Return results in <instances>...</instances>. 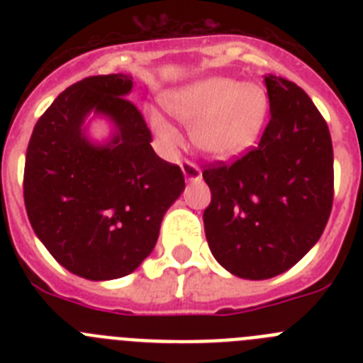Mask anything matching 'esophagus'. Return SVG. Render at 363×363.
<instances>
[{
    "label": "esophagus",
    "mask_w": 363,
    "mask_h": 363,
    "mask_svg": "<svg viewBox=\"0 0 363 363\" xmlns=\"http://www.w3.org/2000/svg\"><path fill=\"white\" fill-rule=\"evenodd\" d=\"M182 171H184L185 179H189V182H198V179H201V169L198 167V163L191 162V160H184L182 162Z\"/></svg>",
    "instance_id": "1"
}]
</instances>
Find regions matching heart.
Masks as SVG:
<instances>
[{
    "instance_id": "obj_1",
    "label": "heart",
    "mask_w": 363,
    "mask_h": 363,
    "mask_svg": "<svg viewBox=\"0 0 363 363\" xmlns=\"http://www.w3.org/2000/svg\"><path fill=\"white\" fill-rule=\"evenodd\" d=\"M165 105L191 129L192 140L201 150L229 158L256 140L267 116L269 98L255 83L211 78L172 92ZM150 125L163 143L178 142L176 129L158 112L150 114Z\"/></svg>"
}]
</instances>
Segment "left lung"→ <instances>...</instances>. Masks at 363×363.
Segmentation results:
<instances>
[{"label": "left lung", "instance_id": "8db88e82", "mask_svg": "<svg viewBox=\"0 0 363 363\" xmlns=\"http://www.w3.org/2000/svg\"><path fill=\"white\" fill-rule=\"evenodd\" d=\"M265 85L271 118L258 145L203 169L211 252L249 280L298 264L322 236L335 198L333 142L323 116L296 83L267 76Z\"/></svg>", "mask_w": 363, "mask_h": 363}]
</instances>
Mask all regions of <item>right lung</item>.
I'll use <instances>...</instances> for the list:
<instances>
[{"mask_svg":"<svg viewBox=\"0 0 363 363\" xmlns=\"http://www.w3.org/2000/svg\"><path fill=\"white\" fill-rule=\"evenodd\" d=\"M125 74L89 76L54 99L34 125L25 156L30 225L67 271L86 280L127 277L152 252L163 214L185 187L184 172L150 147L152 134L127 98ZM91 110L117 125L105 147L86 142Z\"/></svg>","mask_w":363,"mask_h":363,"instance_id":"obj_1","label":"right lung"}]
</instances>
